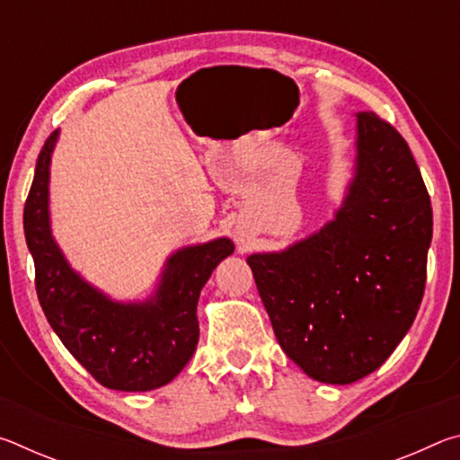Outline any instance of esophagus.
Instances as JSON below:
<instances>
[{"label": "esophagus", "instance_id": "esophagus-1", "mask_svg": "<svg viewBox=\"0 0 460 460\" xmlns=\"http://www.w3.org/2000/svg\"><path fill=\"white\" fill-rule=\"evenodd\" d=\"M237 241H239V243H241V241H243V239H241V235H237Z\"/></svg>", "mask_w": 460, "mask_h": 460}]
</instances>
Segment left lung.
Wrapping results in <instances>:
<instances>
[{
    "label": "left lung",
    "instance_id": "1",
    "mask_svg": "<svg viewBox=\"0 0 460 460\" xmlns=\"http://www.w3.org/2000/svg\"><path fill=\"white\" fill-rule=\"evenodd\" d=\"M432 239L430 194L406 139L357 113V168L337 219L247 263L284 353L324 384L381 367L414 323Z\"/></svg>",
    "mask_w": 460,
    "mask_h": 460
}]
</instances>
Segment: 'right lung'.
<instances>
[{"mask_svg": "<svg viewBox=\"0 0 460 460\" xmlns=\"http://www.w3.org/2000/svg\"><path fill=\"white\" fill-rule=\"evenodd\" d=\"M57 131L46 139L24 205V233L34 258L36 294L54 332L101 385L147 392L166 385L197 349L202 286L233 253L229 239L181 249L166 263L155 298L118 305L68 268L49 225V166Z\"/></svg>", "mask_w": 460, "mask_h": 460, "instance_id": "obj_1", "label": "right lung"}]
</instances>
